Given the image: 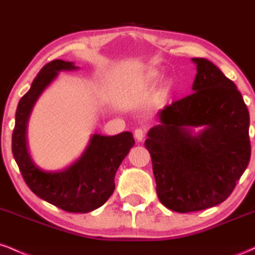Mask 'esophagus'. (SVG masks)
I'll list each match as a JSON object with an SVG mask.
<instances>
[{
    "label": "esophagus",
    "instance_id": "esophagus-1",
    "mask_svg": "<svg viewBox=\"0 0 255 255\" xmlns=\"http://www.w3.org/2000/svg\"><path fill=\"white\" fill-rule=\"evenodd\" d=\"M134 137L136 139V141H142L145 137V129H142V128H136V129L134 130Z\"/></svg>",
    "mask_w": 255,
    "mask_h": 255
}]
</instances>
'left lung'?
<instances>
[{
    "label": "left lung",
    "instance_id": "left-lung-1",
    "mask_svg": "<svg viewBox=\"0 0 255 255\" xmlns=\"http://www.w3.org/2000/svg\"><path fill=\"white\" fill-rule=\"evenodd\" d=\"M192 61L193 93L160 110L145 140L158 198L180 213L223 203L251 159L250 113L236 85L206 58ZM201 125L193 136L190 128Z\"/></svg>",
    "mask_w": 255,
    "mask_h": 255
}]
</instances>
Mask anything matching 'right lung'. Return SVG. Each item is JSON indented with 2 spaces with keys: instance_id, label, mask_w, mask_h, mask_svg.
I'll return each mask as SVG.
<instances>
[{
  "instance_id": "add662e5",
  "label": "right lung",
  "mask_w": 255,
  "mask_h": 255,
  "mask_svg": "<svg viewBox=\"0 0 255 255\" xmlns=\"http://www.w3.org/2000/svg\"><path fill=\"white\" fill-rule=\"evenodd\" d=\"M73 62L54 60L34 78L31 89L20 99L11 135V152L26 184L37 197L67 212L87 213L98 209L115 189V174L134 146L133 134L114 136L93 134L90 144L74 164L60 172H48L32 162L26 144V128L34 103L60 71H73Z\"/></svg>"
}]
</instances>
